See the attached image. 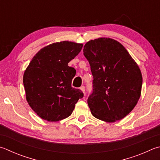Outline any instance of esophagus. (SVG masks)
<instances>
[{
    "instance_id": "1",
    "label": "esophagus",
    "mask_w": 160,
    "mask_h": 160,
    "mask_svg": "<svg viewBox=\"0 0 160 160\" xmlns=\"http://www.w3.org/2000/svg\"><path fill=\"white\" fill-rule=\"evenodd\" d=\"M81 90H82V92H83V93H85V86H82V87H80V88Z\"/></svg>"
}]
</instances>
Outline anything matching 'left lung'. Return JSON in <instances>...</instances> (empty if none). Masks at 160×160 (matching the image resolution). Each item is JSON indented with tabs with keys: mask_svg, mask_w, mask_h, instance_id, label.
Segmentation results:
<instances>
[{
	"mask_svg": "<svg viewBox=\"0 0 160 160\" xmlns=\"http://www.w3.org/2000/svg\"><path fill=\"white\" fill-rule=\"evenodd\" d=\"M83 52L94 78L88 98L92 114L108 122L124 118L141 97L143 78L138 65L122 45L110 38L90 40Z\"/></svg>",
	"mask_w": 160,
	"mask_h": 160,
	"instance_id": "left-lung-1",
	"label": "left lung"
}]
</instances>
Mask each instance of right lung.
Here are the masks:
<instances>
[{"label":"right lung","instance_id":"obj_1","mask_svg":"<svg viewBox=\"0 0 160 160\" xmlns=\"http://www.w3.org/2000/svg\"><path fill=\"white\" fill-rule=\"evenodd\" d=\"M82 48V44L68 41L53 43L38 52L25 71L27 100L43 120L57 122L68 118L84 97L81 90L71 87L76 72L68 66Z\"/></svg>","mask_w":160,"mask_h":160}]
</instances>
